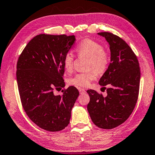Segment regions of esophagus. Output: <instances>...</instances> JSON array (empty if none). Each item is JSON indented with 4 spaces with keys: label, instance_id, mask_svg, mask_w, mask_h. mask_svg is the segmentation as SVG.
<instances>
[{
    "label": "esophagus",
    "instance_id": "obj_1",
    "mask_svg": "<svg viewBox=\"0 0 155 155\" xmlns=\"http://www.w3.org/2000/svg\"><path fill=\"white\" fill-rule=\"evenodd\" d=\"M79 92L80 94H83L85 92V90L84 89H82V88H79Z\"/></svg>",
    "mask_w": 155,
    "mask_h": 155
}]
</instances>
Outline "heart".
Listing matches in <instances>:
<instances>
[{"mask_svg": "<svg viewBox=\"0 0 155 155\" xmlns=\"http://www.w3.org/2000/svg\"><path fill=\"white\" fill-rule=\"evenodd\" d=\"M79 55H85L90 58V70L87 73H79L68 80L70 85L78 87H85L96 78V73H102L107 68L109 59L104 48L100 43L90 39L82 41L76 48ZM74 56L71 53H67L63 58V65L66 71H72L73 68Z\"/></svg>", "mask_w": 155, "mask_h": 155, "instance_id": "1", "label": "heart"}]
</instances>
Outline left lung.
I'll return each instance as SVG.
<instances>
[{"instance_id": "8db88e82", "label": "left lung", "mask_w": 155, "mask_h": 155, "mask_svg": "<svg viewBox=\"0 0 155 155\" xmlns=\"http://www.w3.org/2000/svg\"><path fill=\"white\" fill-rule=\"evenodd\" d=\"M97 34L105 38L110 50V63L99 84L110 87L106 97L87 90V111L96 126L109 130L125 122L133 111L139 95L140 70L135 54L125 41L108 32Z\"/></svg>"}]
</instances>
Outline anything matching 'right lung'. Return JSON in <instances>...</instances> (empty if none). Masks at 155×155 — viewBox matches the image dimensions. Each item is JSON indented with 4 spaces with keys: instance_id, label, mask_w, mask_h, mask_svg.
Masks as SVG:
<instances>
[{
    "instance_id": "obj_1",
    "label": "right lung",
    "mask_w": 155,
    "mask_h": 155,
    "mask_svg": "<svg viewBox=\"0 0 155 155\" xmlns=\"http://www.w3.org/2000/svg\"><path fill=\"white\" fill-rule=\"evenodd\" d=\"M75 41V35L40 34L27 44L18 60L22 105L30 119L47 131H60L68 125L79 95L74 86L63 90V95L53 92L65 87L63 58Z\"/></svg>"
}]
</instances>
